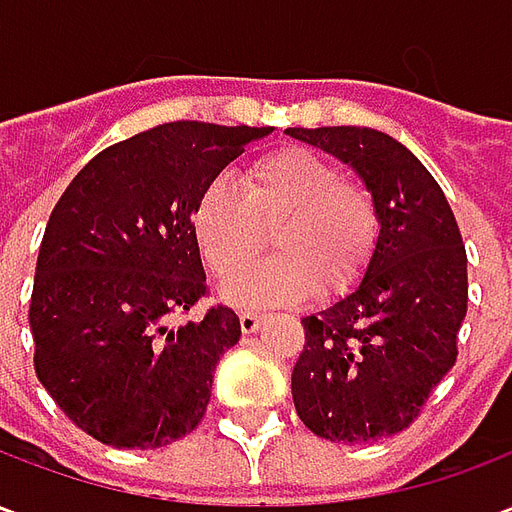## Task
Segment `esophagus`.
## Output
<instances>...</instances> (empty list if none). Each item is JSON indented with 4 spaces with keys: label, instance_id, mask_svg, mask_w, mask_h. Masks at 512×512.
<instances>
[{
    "label": "esophagus",
    "instance_id": "1",
    "mask_svg": "<svg viewBox=\"0 0 512 512\" xmlns=\"http://www.w3.org/2000/svg\"><path fill=\"white\" fill-rule=\"evenodd\" d=\"M263 323H266L263 315H257V312H241V332L244 334H255Z\"/></svg>",
    "mask_w": 512,
    "mask_h": 512
}]
</instances>
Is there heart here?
I'll list each match as a JSON object with an SVG mask.
<instances>
[{
  "label": "heart",
  "instance_id": "heart-1",
  "mask_svg": "<svg viewBox=\"0 0 512 512\" xmlns=\"http://www.w3.org/2000/svg\"><path fill=\"white\" fill-rule=\"evenodd\" d=\"M191 233L216 277L252 266L271 233L277 255L230 282L222 296L238 307L290 304L315 290L332 299L365 274L378 241L370 191L345 180L329 158L307 147H282L233 180H211L191 211Z\"/></svg>",
  "mask_w": 512,
  "mask_h": 512
}]
</instances>
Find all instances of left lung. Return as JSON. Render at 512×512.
I'll return each mask as SVG.
<instances>
[{
    "label": "left lung",
    "mask_w": 512,
    "mask_h": 512,
    "mask_svg": "<svg viewBox=\"0 0 512 512\" xmlns=\"http://www.w3.org/2000/svg\"><path fill=\"white\" fill-rule=\"evenodd\" d=\"M354 169L378 211L373 257L351 293L312 312L290 389L321 439L370 444L419 417L455 365L466 318V249L450 202L406 145L359 126L288 128Z\"/></svg>",
    "instance_id": "8db88e82"
}]
</instances>
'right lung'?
Returning a JSON list of instances; mask_svg holds the SVG:
<instances>
[{"instance_id":"obj_1","label":"right lung","mask_w":512,"mask_h":512,"mask_svg":"<svg viewBox=\"0 0 512 512\" xmlns=\"http://www.w3.org/2000/svg\"><path fill=\"white\" fill-rule=\"evenodd\" d=\"M274 128L164 123L106 147L71 180L43 233L29 304L35 373L93 439L156 450L197 428L238 315H172L205 296L191 211Z\"/></svg>"}]
</instances>
